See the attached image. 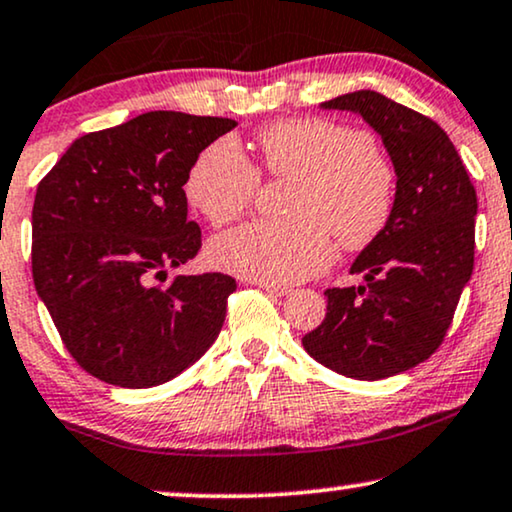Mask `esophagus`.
I'll list each match as a JSON object with an SVG mask.
<instances>
[{"instance_id": "34e87169", "label": "esophagus", "mask_w": 512, "mask_h": 512, "mask_svg": "<svg viewBox=\"0 0 512 512\" xmlns=\"http://www.w3.org/2000/svg\"><path fill=\"white\" fill-rule=\"evenodd\" d=\"M258 287L261 289H265L268 291V294H272V296H287L289 294V287H284V284H272V282H256Z\"/></svg>"}]
</instances>
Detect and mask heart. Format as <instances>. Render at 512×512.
Instances as JSON below:
<instances>
[{
  "label": "heart",
  "instance_id": "1",
  "mask_svg": "<svg viewBox=\"0 0 512 512\" xmlns=\"http://www.w3.org/2000/svg\"><path fill=\"white\" fill-rule=\"evenodd\" d=\"M263 169L296 178L284 221H256L209 244L216 268L258 282L291 284L317 275L345 249L369 247L395 209V171L364 131L327 119H284L258 134ZM261 174L235 138L209 143L185 176V197L214 228L254 202Z\"/></svg>",
  "mask_w": 512,
  "mask_h": 512
}]
</instances>
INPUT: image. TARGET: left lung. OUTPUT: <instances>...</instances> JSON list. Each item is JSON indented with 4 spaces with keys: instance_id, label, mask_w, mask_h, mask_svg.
<instances>
[{
    "instance_id": "left-lung-1",
    "label": "left lung",
    "mask_w": 512,
    "mask_h": 512,
    "mask_svg": "<svg viewBox=\"0 0 512 512\" xmlns=\"http://www.w3.org/2000/svg\"><path fill=\"white\" fill-rule=\"evenodd\" d=\"M322 108L357 112L381 136L397 190L386 230L350 268L367 284L324 291L327 317L303 336V348L336 374L378 381L428 360L447 336L473 275L477 195L430 117L369 89Z\"/></svg>"
}]
</instances>
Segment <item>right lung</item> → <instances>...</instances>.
I'll use <instances>...</instances> for the list:
<instances>
[{"label":"right lung","mask_w":512,"mask_h":512,"mask_svg":"<svg viewBox=\"0 0 512 512\" xmlns=\"http://www.w3.org/2000/svg\"><path fill=\"white\" fill-rule=\"evenodd\" d=\"M235 119L174 110L77 138L37 185L32 280L68 353L119 388H152L188 369L223 327L237 289L223 272L178 275L202 230L185 176Z\"/></svg>","instance_id":"obj_1"}]
</instances>
